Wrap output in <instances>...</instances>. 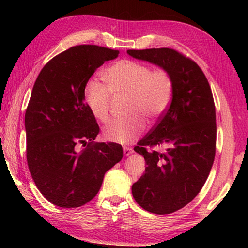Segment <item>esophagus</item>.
I'll return each instance as SVG.
<instances>
[{
	"label": "esophagus",
	"mask_w": 248,
	"mask_h": 248,
	"mask_svg": "<svg viewBox=\"0 0 248 248\" xmlns=\"http://www.w3.org/2000/svg\"><path fill=\"white\" fill-rule=\"evenodd\" d=\"M131 153H133V150L131 148H128V146L127 148H124V154L125 155V156H129Z\"/></svg>",
	"instance_id": "obj_1"
}]
</instances>
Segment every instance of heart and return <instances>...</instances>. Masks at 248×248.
I'll return each instance as SVG.
<instances>
[{
    "label": "heart",
    "mask_w": 248,
    "mask_h": 248,
    "mask_svg": "<svg viewBox=\"0 0 248 248\" xmlns=\"http://www.w3.org/2000/svg\"><path fill=\"white\" fill-rule=\"evenodd\" d=\"M107 86L91 81L84 91L87 107L100 123L109 120V108L115 98L128 97L125 116L114 120L104 129V138L115 143L127 144L145 129L146 118L154 121L169 109L174 93V78L169 70L134 60H121L105 70Z\"/></svg>",
    "instance_id": "b5f03b06"
}]
</instances>
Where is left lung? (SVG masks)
Wrapping results in <instances>:
<instances>
[{
    "label": "left lung",
    "mask_w": 248,
    "mask_h": 248,
    "mask_svg": "<svg viewBox=\"0 0 248 248\" xmlns=\"http://www.w3.org/2000/svg\"><path fill=\"white\" fill-rule=\"evenodd\" d=\"M127 52L169 70L174 78L169 109L134 146L146 167L132 185L133 198L140 207L155 215H170L199 194L215 161L217 123L212 91L200 66L177 50ZM158 146L166 150H155Z\"/></svg>",
    "instance_id": "left-lung-1"
}]
</instances>
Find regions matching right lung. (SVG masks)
Here are the masks:
<instances>
[{
	"mask_svg": "<svg viewBox=\"0 0 248 248\" xmlns=\"http://www.w3.org/2000/svg\"><path fill=\"white\" fill-rule=\"evenodd\" d=\"M118 54L96 45L74 46L53 57L33 84L25 114L27 164L39 191L58 207L91 201L105 173L124 156L118 143L94 142L99 127L84 98L96 69ZM78 144L87 148L78 153Z\"/></svg>",
	"mask_w": 248,
	"mask_h": 248,
	"instance_id": "right-lung-1",
	"label": "right lung"
}]
</instances>
